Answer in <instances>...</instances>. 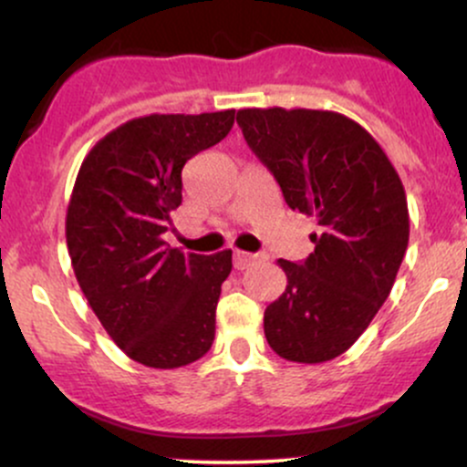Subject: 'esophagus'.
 <instances>
[{"instance_id": "esophagus-1", "label": "esophagus", "mask_w": 467, "mask_h": 467, "mask_svg": "<svg viewBox=\"0 0 467 467\" xmlns=\"http://www.w3.org/2000/svg\"><path fill=\"white\" fill-rule=\"evenodd\" d=\"M256 261H265V254H252V252L241 250L234 252V267H237V270H245V267L256 264Z\"/></svg>"}]
</instances>
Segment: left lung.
<instances>
[{
    "label": "left lung",
    "instance_id": "obj_1",
    "mask_svg": "<svg viewBox=\"0 0 467 467\" xmlns=\"http://www.w3.org/2000/svg\"><path fill=\"white\" fill-rule=\"evenodd\" d=\"M237 122L287 206L320 226L307 259H278L287 287L265 309L267 345L289 362L334 360L398 276L409 248L404 186L371 133L336 111L239 109Z\"/></svg>",
    "mask_w": 467,
    "mask_h": 467
}]
</instances>
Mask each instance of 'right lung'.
Wrapping results in <instances>:
<instances>
[{"label":"right lung","instance_id":"1","mask_svg":"<svg viewBox=\"0 0 467 467\" xmlns=\"http://www.w3.org/2000/svg\"><path fill=\"white\" fill-rule=\"evenodd\" d=\"M233 122L234 109L133 118L80 164L66 219L74 275L111 340L144 367H184L215 340L233 250L184 254L162 234L182 203L184 164Z\"/></svg>","mask_w":467,"mask_h":467}]
</instances>
